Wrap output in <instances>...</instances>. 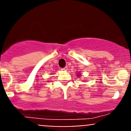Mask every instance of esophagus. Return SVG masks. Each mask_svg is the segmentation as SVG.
I'll return each instance as SVG.
<instances>
[{
  "mask_svg": "<svg viewBox=\"0 0 131 131\" xmlns=\"http://www.w3.org/2000/svg\"><path fill=\"white\" fill-rule=\"evenodd\" d=\"M61 70H63V71H67V70H68V67H64V68H61Z\"/></svg>",
  "mask_w": 131,
  "mask_h": 131,
  "instance_id": "obj_1",
  "label": "esophagus"
}]
</instances>
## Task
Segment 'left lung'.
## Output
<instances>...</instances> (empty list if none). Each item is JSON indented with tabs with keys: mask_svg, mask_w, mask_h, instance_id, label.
I'll use <instances>...</instances> for the list:
<instances>
[{
	"mask_svg": "<svg viewBox=\"0 0 131 131\" xmlns=\"http://www.w3.org/2000/svg\"><path fill=\"white\" fill-rule=\"evenodd\" d=\"M77 76H78V77H80V73H79V74H78V75H77Z\"/></svg>",
	"mask_w": 131,
	"mask_h": 131,
	"instance_id": "obj_1",
	"label": "left lung"
}]
</instances>
